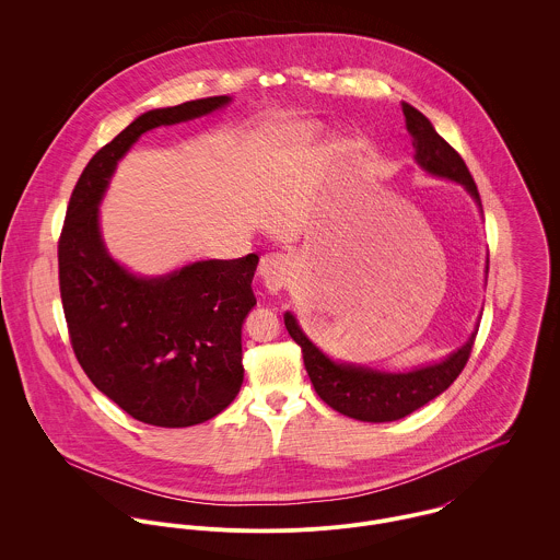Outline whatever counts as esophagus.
<instances>
[{
	"label": "esophagus",
	"instance_id": "obj_1",
	"mask_svg": "<svg viewBox=\"0 0 560 560\" xmlns=\"http://www.w3.org/2000/svg\"><path fill=\"white\" fill-rule=\"evenodd\" d=\"M293 271V258L282 252H271L260 258L258 276L269 291H280Z\"/></svg>",
	"mask_w": 560,
	"mask_h": 560
}]
</instances>
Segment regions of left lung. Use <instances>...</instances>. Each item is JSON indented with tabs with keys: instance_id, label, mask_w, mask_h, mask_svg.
<instances>
[{
	"instance_id": "obj_1",
	"label": "left lung",
	"mask_w": 560,
	"mask_h": 560,
	"mask_svg": "<svg viewBox=\"0 0 560 560\" xmlns=\"http://www.w3.org/2000/svg\"><path fill=\"white\" fill-rule=\"evenodd\" d=\"M402 114L418 165L424 167L429 174L462 183L480 205L477 183L462 155L433 129L429 118L416 107L402 103ZM284 325L291 338L302 347L304 366L320 399L331 409L362 422L399 420L418 407L427 405L429 400L440 397L468 364L479 331L475 329L464 347H459L438 364L409 373H384L369 366H353L329 360L302 331L300 323L291 313L284 315Z\"/></svg>"
}]
</instances>
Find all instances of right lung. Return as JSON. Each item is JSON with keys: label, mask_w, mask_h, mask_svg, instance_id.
<instances>
[{"label": "right lung", "mask_w": 560, "mask_h": 560, "mask_svg": "<svg viewBox=\"0 0 560 560\" xmlns=\"http://www.w3.org/2000/svg\"><path fill=\"white\" fill-rule=\"evenodd\" d=\"M226 103L231 96H207L138 116L83 167L58 241L62 308L83 373L129 416L155 427L205 422L237 397L241 325L256 304L258 256L198 260L138 278L107 254L98 202L142 133Z\"/></svg>", "instance_id": "1"}]
</instances>
